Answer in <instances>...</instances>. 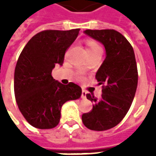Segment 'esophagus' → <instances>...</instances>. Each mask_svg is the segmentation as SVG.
Listing matches in <instances>:
<instances>
[{"label": "esophagus", "mask_w": 156, "mask_h": 156, "mask_svg": "<svg viewBox=\"0 0 156 156\" xmlns=\"http://www.w3.org/2000/svg\"><path fill=\"white\" fill-rule=\"evenodd\" d=\"M86 94H87V92L85 91L83 89V91H82V98H86Z\"/></svg>", "instance_id": "obj_1"}]
</instances>
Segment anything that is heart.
I'll list each match as a JSON object with an SVG mask.
<instances>
[{
	"label": "heart",
	"instance_id": "obj_1",
	"mask_svg": "<svg viewBox=\"0 0 156 156\" xmlns=\"http://www.w3.org/2000/svg\"><path fill=\"white\" fill-rule=\"evenodd\" d=\"M86 47H87V51H88V55L90 56L92 54H94L99 51H102V48L94 40H88L86 41ZM77 78L78 79L83 78V73L79 72L77 74Z\"/></svg>",
	"mask_w": 156,
	"mask_h": 156
}]
</instances>
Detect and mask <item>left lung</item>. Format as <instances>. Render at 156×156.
Instances as JSON below:
<instances>
[{
	"label": "left lung",
	"instance_id": "obj_1",
	"mask_svg": "<svg viewBox=\"0 0 156 156\" xmlns=\"http://www.w3.org/2000/svg\"><path fill=\"white\" fill-rule=\"evenodd\" d=\"M83 32L104 45L106 57L95 76L98 85H105L102 98L98 99L90 94H86L94 105L91 111L82 115V121L92 130H107L120 123L134 100L138 84L134 49L115 30H86Z\"/></svg>",
	"mask_w": 156,
	"mask_h": 156
}]
</instances>
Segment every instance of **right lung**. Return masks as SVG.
Returning a JSON list of instances; mask_svg holds the SVG:
<instances>
[{"label": "right lung", "instance_id": "obj_1", "mask_svg": "<svg viewBox=\"0 0 156 156\" xmlns=\"http://www.w3.org/2000/svg\"><path fill=\"white\" fill-rule=\"evenodd\" d=\"M78 33L79 29L39 32L29 40L19 56L14 73L16 100L26 120L33 127H56L62 106L81 97L78 85L62 84L51 75L55 65H62L65 51Z\"/></svg>", "mask_w": 156, "mask_h": 156}]
</instances>
